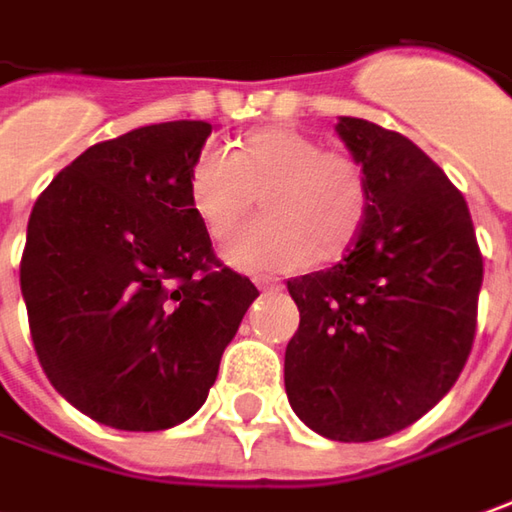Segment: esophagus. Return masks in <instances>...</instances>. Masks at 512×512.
<instances>
[{
	"label": "esophagus",
	"mask_w": 512,
	"mask_h": 512,
	"mask_svg": "<svg viewBox=\"0 0 512 512\" xmlns=\"http://www.w3.org/2000/svg\"><path fill=\"white\" fill-rule=\"evenodd\" d=\"M256 287L264 290V293H281L284 290V284L279 279H256Z\"/></svg>",
	"instance_id": "34e87169"
}]
</instances>
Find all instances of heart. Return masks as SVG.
<instances>
[{
	"instance_id": "1",
	"label": "heart",
	"mask_w": 512,
	"mask_h": 512,
	"mask_svg": "<svg viewBox=\"0 0 512 512\" xmlns=\"http://www.w3.org/2000/svg\"><path fill=\"white\" fill-rule=\"evenodd\" d=\"M256 222L225 242L222 256L245 273H290L318 256H341L363 231L372 208L369 177L352 154L324 149L293 126L253 129L225 152L205 146L188 168V202L214 239L248 216Z\"/></svg>"
}]
</instances>
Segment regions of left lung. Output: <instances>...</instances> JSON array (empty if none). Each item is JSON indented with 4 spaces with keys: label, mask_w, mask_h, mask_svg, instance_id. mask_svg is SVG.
I'll use <instances>...</instances> for the list:
<instances>
[{
    "label": "left lung",
    "mask_w": 512,
    "mask_h": 512,
    "mask_svg": "<svg viewBox=\"0 0 512 512\" xmlns=\"http://www.w3.org/2000/svg\"><path fill=\"white\" fill-rule=\"evenodd\" d=\"M338 135L372 208L344 262L287 281L301 321L284 389L312 431L372 442L451 392L476 335L482 253L468 202L420 146L363 118L338 120Z\"/></svg>",
    "instance_id": "obj_1"
}]
</instances>
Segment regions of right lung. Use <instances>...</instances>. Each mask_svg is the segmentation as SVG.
Instances as JSON below:
<instances>
[{
	"label": "right lung",
	"instance_id": "obj_1",
	"mask_svg": "<svg viewBox=\"0 0 512 512\" xmlns=\"http://www.w3.org/2000/svg\"><path fill=\"white\" fill-rule=\"evenodd\" d=\"M208 135L205 120H171L95 143L33 205L19 267L30 338L95 423L163 431L197 414L259 296L188 202Z\"/></svg>",
	"mask_w": 512,
	"mask_h": 512
}]
</instances>
